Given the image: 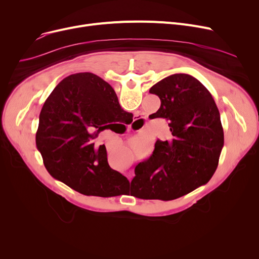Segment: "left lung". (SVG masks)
Instances as JSON below:
<instances>
[{"mask_svg": "<svg viewBox=\"0 0 259 259\" xmlns=\"http://www.w3.org/2000/svg\"><path fill=\"white\" fill-rule=\"evenodd\" d=\"M171 137L157 140L152 155L135 167V187L145 199L171 200L210 181L224 147L221 114L211 93L192 75L176 73L151 87ZM132 184V183H131Z\"/></svg>", "mask_w": 259, "mask_h": 259, "instance_id": "left-lung-1", "label": "left lung"}]
</instances>
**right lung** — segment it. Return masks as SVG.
<instances>
[{
    "label": "right lung",
    "mask_w": 259,
    "mask_h": 259,
    "mask_svg": "<svg viewBox=\"0 0 259 259\" xmlns=\"http://www.w3.org/2000/svg\"><path fill=\"white\" fill-rule=\"evenodd\" d=\"M128 115L100 76L80 72L65 77L39 113L35 143L47 171L84 195L114 196L118 186L129 182L110 168L105 145L95 139Z\"/></svg>",
    "instance_id": "add662e5"
}]
</instances>
